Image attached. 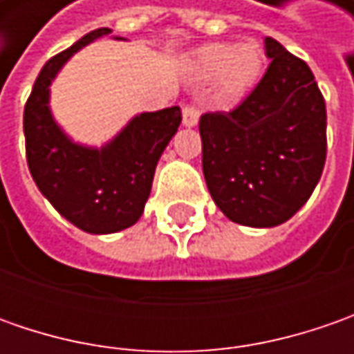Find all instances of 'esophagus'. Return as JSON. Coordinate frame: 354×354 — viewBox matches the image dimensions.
I'll return each instance as SVG.
<instances>
[{
	"mask_svg": "<svg viewBox=\"0 0 354 354\" xmlns=\"http://www.w3.org/2000/svg\"><path fill=\"white\" fill-rule=\"evenodd\" d=\"M198 112L195 106H183V126L185 128H195L198 124Z\"/></svg>",
	"mask_w": 354,
	"mask_h": 354,
	"instance_id": "34e87169",
	"label": "esophagus"
}]
</instances>
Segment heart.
Wrapping results in <instances>:
<instances>
[{
  "label": "heart",
  "instance_id": "b5f03b06",
  "mask_svg": "<svg viewBox=\"0 0 354 354\" xmlns=\"http://www.w3.org/2000/svg\"><path fill=\"white\" fill-rule=\"evenodd\" d=\"M264 66V48L256 41L205 43L191 53L187 73L195 84L211 82L216 102L236 106L256 88Z\"/></svg>",
  "mask_w": 354,
  "mask_h": 354
}]
</instances>
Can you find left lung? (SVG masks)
Returning a JSON list of instances; mask_svg holds the SVG:
<instances>
[{"instance_id":"left-lung-1","label":"left lung","mask_w":354,"mask_h":354,"mask_svg":"<svg viewBox=\"0 0 354 354\" xmlns=\"http://www.w3.org/2000/svg\"><path fill=\"white\" fill-rule=\"evenodd\" d=\"M270 66L232 112L198 122L203 173L232 223L272 228L290 221L319 183L327 156V110L306 62L264 39Z\"/></svg>"}]
</instances>
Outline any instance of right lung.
<instances>
[{"mask_svg": "<svg viewBox=\"0 0 354 354\" xmlns=\"http://www.w3.org/2000/svg\"><path fill=\"white\" fill-rule=\"evenodd\" d=\"M112 29L86 33L39 73L25 104L27 163L43 197L76 228L112 234L136 225L151 193L159 157L181 124V108L142 112L102 147L66 136L50 112V84L68 59ZM118 41H126L116 37Z\"/></svg>", "mask_w": 354, "mask_h": 354, "instance_id": "right-lung-1", "label": "right lung"}]
</instances>
